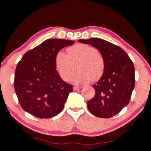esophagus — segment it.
I'll list each match as a JSON object with an SVG mask.
<instances>
[{"label": "esophagus", "instance_id": "34e87169", "mask_svg": "<svg viewBox=\"0 0 151 151\" xmlns=\"http://www.w3.org/2000/svg\"><path fill=\"white\" fill-rule=\"evenodd\" d=\"M82 88L81 87H77V86H74L73 87V90L74 91H78L79 89H81Z\"/></svg>", "mask_w": 151, "mask_h": 151}]
</instances>
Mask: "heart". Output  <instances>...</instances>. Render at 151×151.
Segmentation results:
<instances>
[{
  "label": "heart",
  "instance_id": "obj_1",
  "mask_svg": "<svg viewBox=\"0 0 151 151\" xmlns=\"http://www.w3.org/2000/svg\"><path fill=\"white\" fill-rule=\"evenodd\" d=\"M67 51V54L59 51L55 57L56 70L63 81H69L76 65L79 71L72 79L75 84L83 85L101 77L105 69L104 59L94 47L80 43L69 48Z\"/></svg>",
  "mask_w": 151,
  "mask_h": 151
}]
</instances>
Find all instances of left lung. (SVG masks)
<instances>
[{
    "instance_id": "8db88e82",
    "label": "left lung",
    "mask_w": 151,
    "mask_h": 151,
    "mask_svg": "<svg viewBox=\"0 0 151 151\" xmlns=\"http://www.w3.org/2000/svg\"><path fill=\"white\" fill-rule=\"evenodd\" d=\"M78 41L95 47L104 58V71L93 86L95 97L87 105L96 117L110 118L129 103L135 86L134 64L123 49L109 41L98 37Z\"/></svg>"
}]
</instances>
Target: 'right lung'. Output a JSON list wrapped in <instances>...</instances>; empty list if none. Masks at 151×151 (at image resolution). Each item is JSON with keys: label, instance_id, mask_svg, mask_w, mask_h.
Here are the masks:
<instances>
[{"label": "right lung", "instance_id": "right-lung-1", "mask_svg": "<svg viewBox=\"0 0 151 151\" xmlns=\"http://www.w3.org/2000/svg\"><path fill=\"white\" fill-rule=\"evenodd\" d=\"M75 41L49 39L24 54L16 67L14 88L22 108L41 119L56 116L63 110L73 86L56 70L55 57Z\"/></svg>", "mask_w": 151, "mask_h": 151}]
</instances>
